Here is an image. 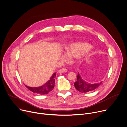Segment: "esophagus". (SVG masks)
Here are the masks:
<instances>
[{
    "instance_id": "1",
    "label": "esophagus",
    "mask_w": 127,
    "mask_h": 127,
    "mask_svg": "<svg viewBox=\"0 0 127 127\" xmlns=\"http://www.w3.org/2000/svg\"><path fill=\"white\" fill-rule=\"evenodd\" d=\"M67 71H68V70L65 68H62L61 70H59V73H64V72H66Z\"/></svg>"
}]
</instances>
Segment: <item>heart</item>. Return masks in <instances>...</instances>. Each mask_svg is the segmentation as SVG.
Returning <instances> with one entry per match:
<instances>
[{
	"label": "heart",
	"instance_id": "1",
	"mask_svg": "<svg viewBox=\"0 0 127 127\" xmlns=\"http://www.w3.org/2000/svg\"><path fill=\"white\" fill-rule=\"evenodd\" d=\"M91 50V46L86 42H76L70 44L64 49L65 55L69 57H74L78 55L79 57L83 55ZM64 61L66 59V57L63 56Z\"/></svg>",
	"mask_w": 127,
	"mask_h": 127
}]
</instances>
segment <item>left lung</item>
I'll return each mask as SVG.
<instances>
[{
  "label": "left lung",
  "instance_id": "8db88e82",
  "mask_svg": "<svg viewBox=\"0 0 127 127\" xmlns=\"http://www.w3.org/2000/svg\"><path fill=\"white\" fill-rule=\"evenodd\" d=\"M101 83L102 82L94 84H89L81 78L80 74L78 73L77 76V80L74 84L77 91L81 93H87L93 91L97 89L101 85Z\"/></svg>",
  "mask_w": 127,
  "mask_h": 127
}]
</instances>
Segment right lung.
<instances>
[{
    "mask_svg": "<svg viewBox=\"0 0 127 127\" xmlns=\"http://www.w3.org/2000/svg\"><path fill=\"white\" fill-rule=\"evenodd\" d=\"M56 74V73H54L48 81H47L45 84H44L39 87L32 88L28 87L27 86H26V87L29 90H30L34 93H37L40 95L47 94L51 91L53 90V88H54Z\"/></svg>",
    "mask_w": 127,
    "mask_h": 127,
    "instance_id": "right-lung-1",
    "label": "right lung"
}]
</instances>
